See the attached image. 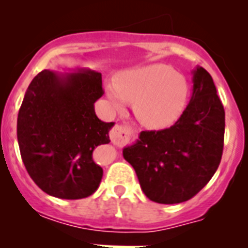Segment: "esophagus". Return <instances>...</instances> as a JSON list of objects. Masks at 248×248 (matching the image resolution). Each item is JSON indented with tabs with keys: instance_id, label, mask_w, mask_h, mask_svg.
<instances>
[{
	"instance_id": "esophagus-1",
	"label": "esophagus",
	"mask_w": 248,
	"mask_h": 248,
	"mask_svg": "<svg viewBox=\"0 0 248 248\" xmlns=\"http://www.w3.org/2000/svg\"><path fill=\"white\" fill-rule=\"evenodd\" d=\"M130 138V129L125 125H115L110 133V140L114 145L122 146L128 143Z\"/></svg>"
}]
</instances>
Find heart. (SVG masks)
I'll return each instance as SVG.
<instances>
[{"label":"heart","instance_id":"heart-1","mask_svg":"<svg viewBox=\"0 0 248 248\" xmlns=\"http://www.w3.org/2000/svg\"><path fill=\"white\" fill-rule=\"evenodd\" d=\"M111 104L122 110L134 103V113L141 124L163 129L183 114L189 98V84L183 76L165 64H151L125 72L115 84L107 85Z\"/></svg>","mask_w":248,"mask_h":248}]
</instances>
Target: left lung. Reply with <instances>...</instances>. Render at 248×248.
<instances>
[{
    "label": "left lung",
    "instance_id": "obj_1",
    "mask_svg": "<svg viewBox=\"0 0 248 248\" xmlns=\"http://www.w3.org/2000/svg\"><path fill=\"white\" fill-rule=\"evenodd\" d=\"M189 104L174 125L141 131L123 149L134 168L146 198L159 203H180L198 194L220 165L225 135V110L209 72H192Z\"/></svg>",
    "mask_w": 248,
    "mask_h": 248
}]
</instances>
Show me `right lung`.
<instances>
[{
	"label": "right lung",
	"mask_w": 248,
	"mask_h": 248,
	"mask_svg": "<svg viewBox=\"0 0 248 248\" xmlns=\"http://www.w3.org/2000/svg\"><path fill=\"white\" fill-rule=\"evenodd\" d=\"M104 94L102 74L87 68L72 73L45 69L28 85L17 118V139L26 170L39 189L77 200L99 187L103 169L93 151L108 144L114 123L97 117Z\"/></svg>",
	"instance_id": "add662e5"
}]
</instances>
